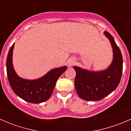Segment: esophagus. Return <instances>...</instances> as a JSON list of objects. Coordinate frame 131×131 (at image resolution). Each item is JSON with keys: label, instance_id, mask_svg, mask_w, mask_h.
Masks as SVG:
<instances>
[{"label": "esophagus", "instance_id": "34e87169", "mask_svg": "<svg viewBox=\"0 0 131 131\" xmlns=\"http://www.w3.org/2000/svg\"><path fill=\"white\" fill-rule=\"evenodd\" d=\"M68 65H69V67H71V66L73 65V64H75V61L72 59H69V60H68Z\"/></svg>", "mask_w": 131, "mask_h": 131}]
</instances>
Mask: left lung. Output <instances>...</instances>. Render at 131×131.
<instances>
[{
	"label": "left lung",
	"mask_w": 131,
	"mask_h": 131,
	"mask_svg": "<svg viewBox=\"0 0 131 131\" xmlns=\"http://www.w3.org/2000/svg\"><path fill=\"white\" fill-rule=\"evenodd\" d=\"M104 34L109 39L113 49V59L112 64L105 70L91 72L77 67L75 87L80 98L86 101H99L112 93L119 84L123 70L121 51L113 37L108 31Z\"/></svg>",
	"instance_id": "1"
}]
</instances>
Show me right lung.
Instances as JSON below:
<instances>
[{
  "instance_id": "right-lung-1",
  "label": "right lung",
  "mask_w": 131,
  "mask_h": 131,
  "mask_svg": "<svg viewBox=\"0 0 131 131\" xmlns=\"http://www.w3.org/2000/svg\"><path fill=\"white\" fill-rule=\"evenodd\" d=\"M14 43L10 47L6 68L9 84L14 93L27 102L40 103L47 101L52 93L58 78L67 69L66 66L50 70L46 75L36 80H26L19 77L13 65V51Z\"/></svg>"
}]
</instances>
